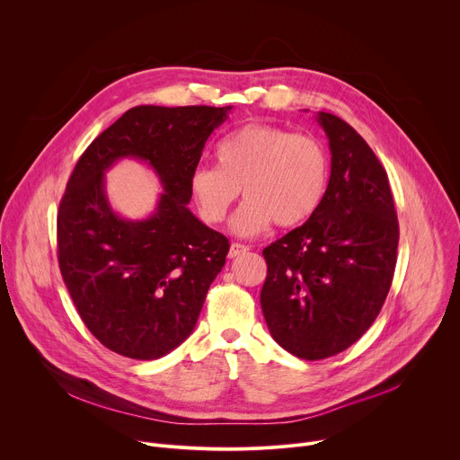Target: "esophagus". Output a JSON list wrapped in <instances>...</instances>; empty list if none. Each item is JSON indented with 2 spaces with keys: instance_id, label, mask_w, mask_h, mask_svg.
<instances>
[{
  "instance_id": "esophagus-1",
  "label": "esophagus",
  "mask_w": 460,
  "mask_h": 460,
  "mask_svg": "<svg viewBox=\"0 0 460 460\" xmlns=\"http://www.w3.org/2000/svg\"><path fill=\"white\" fill-rule=\"evenodd\" d=\"M249 247L247 245H243V243H238V242H234V243H231V247H229V258H234V256H238V254H242V252H245Z\"/></svg>"
}]
</instances>
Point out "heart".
Here are the masks:
<instances>
[{"label": "heart", "mask_w": 460, "mask_h": 460, "mask_svg": "<svg viewBox=\"0 0 460 460\" xmlns=\"http://www.w3.org/2000/svg\"><path fill=\"white\" fill-rule=\"evenodd\" d=\"M215 156L217 167L190 172V194L202 218L220 224L242 189L245 200L231 222L240 236L264 233L273 222L280 227L304 224L318 209L330 180L323 144L280 125L245 123L217 146Z\"/></svg>", "instance_id": "obj_1"}]
</instances>
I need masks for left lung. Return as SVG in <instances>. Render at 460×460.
I'll return each mask as SVG.
<instances>
[{"instance_id": "1", "label": "left lung", "mask_w": 460, "mask_h": 460, "mask_svg": "<svg viewBox=\"0 0 460 460\" xmlns=\"http://www.w3.org/2000/svg\"><path fill=\"white\" fill-rule=\"evenodd\" d=\"M332 176L314 215L268 245L260 293L271 337L304 360L355 344L378 316L397 264L399 220L387 174L342 118L318 112Z\"/></svg>"}]
</instances>
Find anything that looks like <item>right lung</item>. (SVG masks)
I'll use <instances>...</instances> for the list:
<instances>
[{"label":"right lung","instance_id":"1","mask_svg":"<svg viewBox=\"0 0 460 460\" xmlns=\"http://www.w3.org/2000/svg\"><path fill=\"white\" fill-rule=\"evenodd\" d=\"M231 107L138 105L85 149L58 209V264L87 330L111 351L155 360L194 330L229 240L189 209V178ZM119 157L147 161L164 192L146 221L108 206L102 174Z\"/></svg>","mask_w":460,"mask_h":460}]
</instances>
